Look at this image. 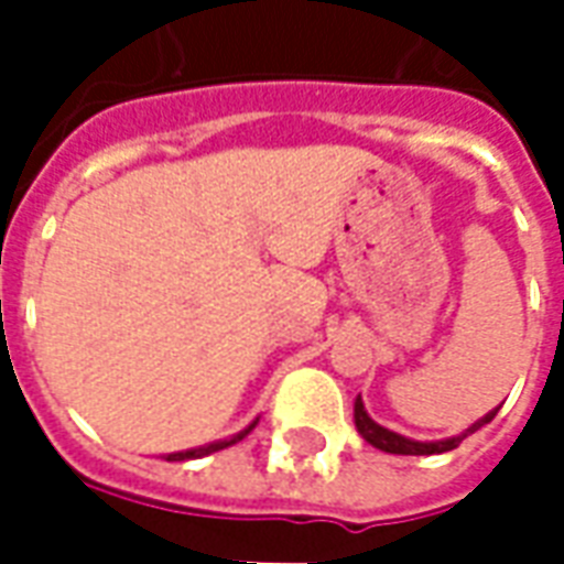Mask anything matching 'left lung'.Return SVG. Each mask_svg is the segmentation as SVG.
<instances>
[{"label":"left lung","instance_id":"1","mask_svg":"<svg viewBox=\"0 0 564 564\" xmlns=\"http://www.w3.org/2000/svg\"><path fill=\"white\" fill-rule=\"evenodd\" d=\"M501 408V404H498ZM498 408H492L489 414L480 416L477 423H471L465 432L453 437H441V441H414V437H404L399 432H392V429H383L380 423H375L371 416H368L366 404H362V395L354 402V423H356V432L366 437L371 447L383 449V453H395V456H432V453H447V449L459 447L465 437L477 432V429H484L492 416L498 414Z\"/></svg>","mask_w":564,"mask_h":564}]
</instances>
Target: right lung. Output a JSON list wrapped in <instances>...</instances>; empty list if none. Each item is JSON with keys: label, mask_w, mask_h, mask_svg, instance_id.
<instances>
[{"label": "right lung", "mask_w": 564, "mask_h": 564, "mask_svg": "<svg viewBox=\"0 0 564 564\" xmlns=\"http://www.w3.org/2000/svg\"><path fill=\"white\" fill-rule=\"evenodd\" d=\"M259 423V416L253 420V423L247 425V429H241L238 435L232 437H223V441H210V444H205V447H193V449H181V453H169V462H184V459H202V456H210V453H217V449H226V447H232V444H238L241 437L253 429V425Z\"/></svg>", "instance_id": "obj_1"}]
</instances>
